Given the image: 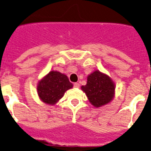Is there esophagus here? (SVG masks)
Instances as JSON below:
<instances>
[{
	"label": "esophagus",
	"mask_w": 151,
	"mask_h": 151,
	"mask_svg": "<svg viewBox=\"0 0 151 151\" xmlns=\"http://www.w3.org/2000/svg\"><path fill=\"white\" fill-rule=\"evenodd\" d=\"M74 87H76V88H78V87H79V84H78V83H74Z\"/></svg>",
	"instance_id": "obj_1"
}]
</instances>
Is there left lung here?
<instances>
[{
	"instance_id": "1",
	"label": "left lung",
	"mask_w": 151,
	"mask_h": 151,
	"mask_svg": "<svg viewBox=\"0 0 151 151\" xmlns=\"http://www.w3.org/2000/svg\"><path fill=\"white\" fill-rule=\"evenodd\" d=\"M89 103L96 108L109 103L115 96V83L105 73L96 70L87 76V83L81 86Z\"/></svg>"
}]
</instances>
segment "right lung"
<instances>
[{
  "mask_svg": "<svg viewBox=\"0 0 151 151\" xmlns=\"http://www.w3.org/2000/svg\"><path fill=\"white\" fill-rule=\"evenodd\" d=\"M73 87L66 75L50 71L38 82L37 93L40 100L48 105H55L65 93Z\"/></svg>",
  "mask_w": 151,
  "mask_h": 151,
  "instance_id": "add662e5",
  "label": "right lung"
}]
</instances>
